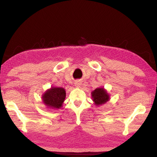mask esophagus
<instances>
[{"mask_svg": "<svg viewBox=\"0 0 157 157\" xmlns=\"http://www.w3.org/2000/svg\"><path fill=\"white\" fill-rule=\"evenodd\" d=\"M80 85H81L80 82L77 81V82H75V86L76 87H79V86H80Z\"/></svg>", "mask_w": 157, "mask_h": 157, "instance_id": "esophagus-1", "label": "esophagus"}]
</instances>
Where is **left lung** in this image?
Listing matches in <instances>:
<instances>
[{"label": "left lung", "instance_id": "obj_1", "mask_svg": "<svg viewBox=\"0 0 157 157\" xmlns=\"http://www.w3.org/2000/svg\"><path fill=\"white\" fill-rule=\"evenodd\" d=\"M93 100L96 105L105 104L109 99V95L103 88H98L91 93Z\"/></svg>", "mask_w": 157, "mask_h": 157}]
</instances>
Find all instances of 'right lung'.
<instances>
[{
    "label": "right lung",
    "mask_w": 157,
    "mask_h": 157,
    "mask_svg": "<svg viewBox=\"0 0 157 157\" xmlns=\"http://www.w3.org/2000/svg\"><path fill=\"white\" fill-rule=\"evenodd\" d=\"M66 98V91L63 88L52 87L44 94L43 102L47 107L52 109H59Z\"/></svg>",
    "instance_id": "obj_1"
}]
</instances>
